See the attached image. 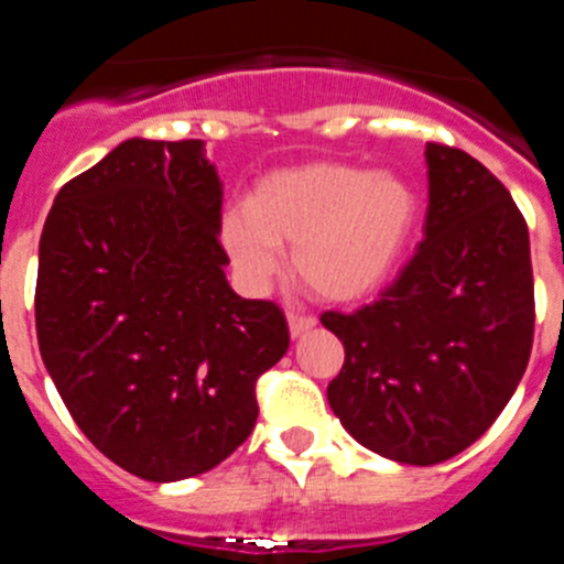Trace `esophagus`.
<instances>
[{"label":"esophagus","instance_id":"34e87169","mask_svg":"<svg viewBox=\"0 0 564 564\" xmlns=\"http://www.w3.org/2000/svg\"><path fill=\"white\" fill-rule=\"evenodd\" d=\"M288 327H291V338H299L316 327V318L302 316V313H288Z\"/></svg>","mask_w":564,"mask_h":564}]
</instances>
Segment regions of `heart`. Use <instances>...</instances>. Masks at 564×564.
I'll return each instance as SVG.
<instances>
[{
    "instance_id": "1",
    "label": "heart",
    "mask_w": 564,
    "mask_h": 564,
    "mask_svg": "<svg viewBox=\"0 0 564 564\" xmlns=\"http://www.w3.org/2000/svg\"><path fill=\"white\" fill-rule=\"evenodd\" d=\"M421 200L406 177L313 161L253 183L246 214L223 220V246L248 288H265L293 246L299 282L327 302L381 291L410 251Z\"/></svg>"
}]
</instances>
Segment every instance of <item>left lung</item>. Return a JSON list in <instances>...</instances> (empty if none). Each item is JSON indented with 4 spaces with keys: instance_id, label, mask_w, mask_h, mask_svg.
<instances>
[{
    "instance_id": "obj_1",
    "label": "left lung",
    "mask_w": 564,
    "mask_h": 564,
    "mask_svg": "<svg viewBox=\"0 0 564 564\" xmlns=\"http://www.w3.org/2000/svg\"><path fill=\"white\" fill-rule=\"evenodd\" d=\"M423 242L356 313L327 311L344 344L327 387L361 446L410 466L468 449L506 410L534 344L528 226L508 188L460 149L426 143Z\"/></svg>"
}]
</instances>
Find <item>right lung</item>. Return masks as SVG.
I'll list each match as a JSON object with an SVG mask.
<instances>
[{"mask_svg": "<svg viewBox=\"0 0 564 564\" xmlns=\"http://www.w3.org/2000/svg\"><path fill=\"white\" fill-rule=\"evenodd\" d=\"M203 141L129 138L64 183L39 242L36 336L78 430L152 482L203 475L257 423L285 313L226 279Z\"/></svg>", "mask_w": 564, "mask_h": 564, "instance_id": "1", "label": "right lung"}]
</instances>
